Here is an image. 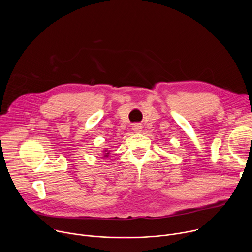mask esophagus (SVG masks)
Here are the masks:
<instances>
[{
  "instance_id": "obj_1",
  "label": "esophagus",
  "mask_w": 252,
  "mask_h": 252,
  "mask_svg": "<svg viewBox=\"0 0 252 252\" xmlns=\"http://www.w3.org/2000/svg\"><path fill=\"white\" fill-rule=\"evenodd\" d=\"M131 127H132V130H134L135 132H140L142 129V126L139 124H133Z\"/></svg>"
}]
</instances>
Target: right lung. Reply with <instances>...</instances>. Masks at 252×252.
Returning a JSON list of instances; mask_svg holds the SVG:
<instances>
[{"instance_id":"add662e5","label":"right lung","mask_w":252,"mask_h":252,"mask_svg":"<svg viewBox=\"0 0 252 252\" xmlns=\"http://www.w3.org/2000/svg\"><path fill=\"white\" fill-rule=\"evenodd\" d=\"M104 153H105V154H104V158H106L107 156H109V154H110V152H106V150H105Z\"/></svg>"}]
</instances>
